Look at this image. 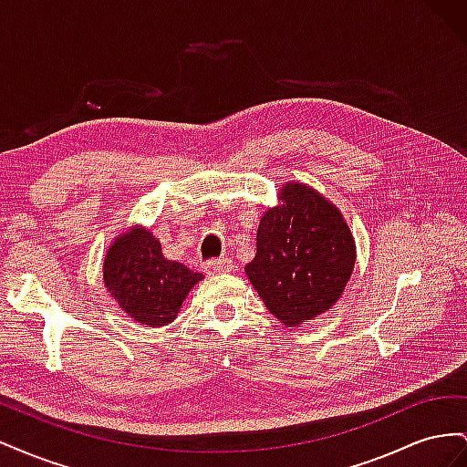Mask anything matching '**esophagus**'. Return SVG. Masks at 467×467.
<instances>
[{"label": "esophagus", "mask_w": 467, "mask_h": 467, "mask_svg": "<svg viewBox=\"0 0 467 467\" xmlns=\"http://www.w3.org/2000/svg\"><path fill=\"white\" fill-rule=\"evenodd\" d=\"M232 266L234 265L230 259H212L206 263V271L210 275H222V273H230Z\"/></svg>", "instance_id": "34e87169"}]
</instances>
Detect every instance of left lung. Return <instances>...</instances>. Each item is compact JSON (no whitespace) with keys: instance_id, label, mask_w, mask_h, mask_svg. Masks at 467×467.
Listing matches in <instances>:
<instances>
[{"instance_id":"left-lung-1","label":"left lung","mask_w":467,"mask_h":467,"mask_svg":"<svg viewBox=\"0 0 467 467\" xmlns=\"http://www.w3.org/2000/svg\"><path fill=\"white\" fill-rule=\"evenodd\" d=\"M257 230V255L245 273L266 309L298 327L341 298L357 261V245L341 212L304 182L280 189Z\"/></svg>"}]
</instances>
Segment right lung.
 Masks as SVG:
<instances>
[{
	"label": "right lung",
	"instance_id": "right-lung-1",
	"mask_svg": "<svg viewBox=\"0 0 467 467\" xmlns=\"http://www.w3.org/2000/svg\"><path fill=\"white\" fill-rule=\"evenodd\" d=\"M103 280L112 300L134 321L161 327L177 317L187 294L202 280V275L167 261L153 234L136 225L109 247Z\"/></svg>",
	"mask_w": 467,
	"mask_h": 467
}]
</instances>
